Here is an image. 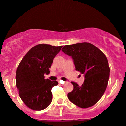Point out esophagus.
Listing matches in <instances>:
<instances>
[{
  "label": "esophagus",
  "mask_w": 126,
  "mask_h": 126,
  "mask_svg": "<svg viewBox=\"0 0 126 126\" xmlns=\"http://www.w3.org/2000/svg\"><path fill=\"white\" fill-rule=\"evenodd\" d=\"M58 82H59V84H62V85H63V84H64V83H65V82H64V81H63V80H58Z\"/></svg>",
  "instance_id": "1"
}]
</instances>
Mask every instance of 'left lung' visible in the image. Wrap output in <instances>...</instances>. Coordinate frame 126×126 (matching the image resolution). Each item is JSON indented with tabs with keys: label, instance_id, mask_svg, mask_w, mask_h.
<instances>
[{
	"label": "left lung",
	"instance_id": "8db88e82",
	"mask_svg": "<svg viewBox=\"0 0 126 126\" xmlns=\"http://www.w3.org/2000/svg\"><path fill=\"white\" fill-rule=\"evenodd\" d=\"M62 50L72 57L76 70L85 78L81 86L71 82L74 88L68 94V99L82 108L94 105L102 98L108 85L110 69L107 57L89 42L66 45Z\"/></svg>",
	"mask_w": 126,
	"mask_h": 126
}]
</instances>
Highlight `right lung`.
Listing matches in <instances>:
<instances>
[{
  "label": "right lung",
  "mask_w": 126,
  "mask_h": 126,
  "mask_svg": "<svg viewBox=\"0 0 126 126\" xmlns=\"http://www.w3.org/2000/svg\"><path fill=\"white\" fill-rule=\"evenodd\" d=\"M62 46L38 44L29 50L19 63L16 73V85L19 95L31 109L41 111L52 101V89L58 85L56 80L45 79L50 73L53 58Z\"/></svg>",
  "instance_id": "obj_1"
}]
</instances>
